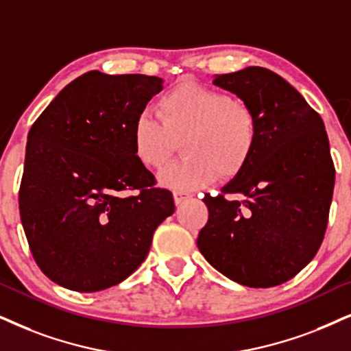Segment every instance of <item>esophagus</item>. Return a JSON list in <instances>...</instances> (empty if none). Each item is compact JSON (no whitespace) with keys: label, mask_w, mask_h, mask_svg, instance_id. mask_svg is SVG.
<instances>
[{"label":"esophagus","mask_w":351,"mask_h":351,"mask_svg":"<svg viewBox=\"0 0 351 351\" xmlns=\"http://www.w3.org/2000/svg\"><path fill=\"white\" fill-rule=\"evenodd\" d=\"M173 196H175L176 206H180V204H183V202L186 201V199L191 197V193H188V191L180 189V191H175V194H173Z\"/></svg>","instance_id":"esophagus-1"}]
</instances>
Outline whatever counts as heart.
<instances>
[{
    "label": "heart",
    "mask_w": 351,
    "mask_h": 351,
    "mask_svg": "<svg viewBox=\"0 0 351 351\" xmlns=\"http://www.w3.org/2000/svg\"><path fill=\"white\" fill-rule=\"evenodd\" d=\"M180 139L186 157L162 180L175 189H196L243 171L259 139V119L245 101L184 82L160 97L158 114L145 110L132 123L137 160L152 170L167 167Z\"/></svg>",
    "instance_id": "obj_1"
}]
</instances>
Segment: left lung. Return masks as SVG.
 Returning a JSON list of instances; mask_svg holds the SVG:
<instances>
[{
    "mask_svg": "<svg viewBox=\"0 0 351 351\" xmlns=\"http://www.w3.org/2000/svg\"><path fill=\"white\" fill-rule=\"evenodd\" d=\"M259 119L247 165L217 196L197 237L207 263L252 288L282 285L313 261L326 234L335 167L317 112L272 71L250 66L215 76Z\"/></svg>",
    "mask_w": 351,
    "mask_h": 351,
    "instance_id": "left-lung-1",
    "label": "left lung"
}]
</instances>
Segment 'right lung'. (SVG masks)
Listing matches in <instances>:
<instances>
[{
    "mask_svg": "<svg viewBox=\"0 0 351 351\" xmlns=\"http://www.w3.org/2000/svg\"><path fill=\"white\" fill-rule=\"evenodd\" d=\"M162 88L157 76L90 71L30 128L21 221L35 263L58 285L84 293L118 285L175 212L171 191L132 147V123Z\"/></svg>",
    "mask_w": 351,
    "mask_h": 351,
    "instance_id": "add662e5",
    "label": "right lung"
}]
</instances>
